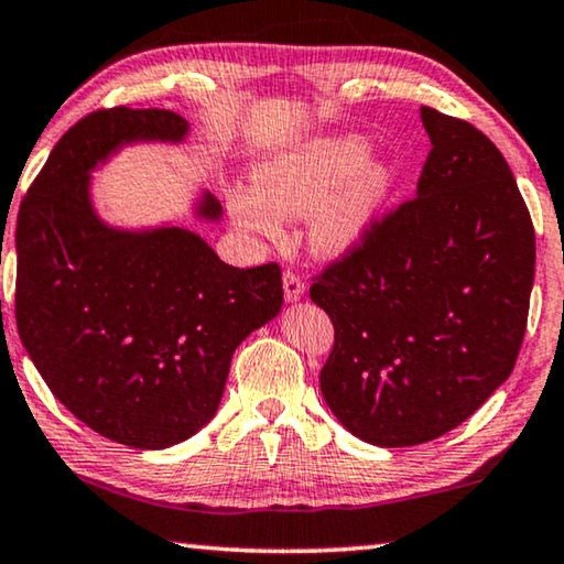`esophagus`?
I'll return each mask as SVG.
<instances>
[{
  "instance_id": "34e87169",
  "label": "esophagus",
  "mask_w": 564,
  "mask_h": 564,
  "mask_svg": "<svg viewBox=\"0 0 564 564\" xmlns=\"http://www.w3.org/2000/svg\"><path fill=\"white\" fill-rule=\"evenodd\" d=\"M282 288H284V300L288 302H297L305 297V292H307V284L302 282L295 272H284Z\"/></svg>"
}]
</instances>
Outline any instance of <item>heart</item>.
<instances>
[{
  "mask_svg": "<svg viewBox=\"0 0 564 564\" xmlns=\"http://www.w3.org/2000/svg\"><path fill=\"white\" fill-rule=\"evenodd\" d=\"M364 137L310 142L259 160L254 187H236L228 210L243 234L276 239L282 218L307 216V241L317 257H346L377 226L397 183L389 160H366Z\"/></svg>",
  "mask_w": 564,
  "mask_h": 564,
  "instance_id": "b5f03b06",
  "label": "heart"
}]
</instances>
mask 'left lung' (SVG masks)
I'll return each mask as SVG.
<instances>
[{
    "mask_svg": "<svg viewBox=\"0 0 564 564\" xmlns=\"http://www.w3.org/2000/svg\"><path fill=\"white\" fill-rule=\"evenodd\" d=\"M417 198L315 276L336 346L325 404L379 447L430 443L470 417L517 364L534 284V226L503 154L422 106Z\"/></svg>",
    "mask_w": 564,
    "mask_h": 564,
    "instance_id": "obj_1",
    "label": "left lung"
}]
</instances>
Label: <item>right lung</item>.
<instances>
[{"instance_id": "1", "label": "right lung", "mask_w": 564, "mask_h": 564, "mask_svg": "<svg viewBox=\"0 0 564 564\" xmlns=\"http://www.w3.org/2000/svg\"><path fill=\"white\" fill-rule=\"evenodd\" d=\"M167 109L88 113L53 147L18 214V330L55 399L113 443L162 451L216 417L234 350L282 307L276 264L218 259L177 224H106L94 170L129 144H181ZM198 221H221L208 191Z\"/></svg>"}]
</instances>
